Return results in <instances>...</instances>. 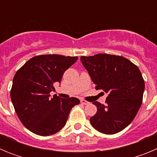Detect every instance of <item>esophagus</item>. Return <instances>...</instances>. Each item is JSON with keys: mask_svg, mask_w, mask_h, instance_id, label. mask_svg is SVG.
<instances>
[{"mask_svg": "<svg viewBox=\"0 0 157 157\" xmlns=\"http://www.w3.org/2000/svg\"><path fill=\"white\" fill-rule=\"evenodd\" d=\"M81 103L83 104V105H89V104H90V102H89V101H86V100H84V99H82L81 100Z\"/></svg>", "mask_w": 157, "mask_h": 157, "instance_id": "obj_1", "label": "esophagus"}]
</instances>
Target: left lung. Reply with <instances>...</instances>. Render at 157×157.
<instances>
[{
  "mask_svg": "<svg viewBox=\"0 0 157 157\" xmlns=\"http://www.w3.org/2000/svg\"><path fill=\"white\" fill-rule=\"evenodd\" d=\"M96 90L109 93L105 105L94 101L98 112L90 119L100 132L114 134L130 124L142 104L145 81L139 68L127 58L100 53L81 56Z\"/></svg>",
  "mask_w": 157,
  "mask_h": 157,
  "instance_id": "8db88e82",
  "label": "left lung"
}]
</instances>
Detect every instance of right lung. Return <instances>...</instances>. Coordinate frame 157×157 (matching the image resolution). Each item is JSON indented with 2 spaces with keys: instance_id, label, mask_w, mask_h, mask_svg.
<instances>
[{
  "instance_id": "1",
  "label": "right lung",
  "mask_w": 157,
  "mask_h": 157,
  "mask_svg": "<svg viewBox=\"0 0 157 157\" xmlns=\"http://www.w3.org/2000/svg\"><path fill=\"white\" fill-rule=\"evenodd\" d=\"M78 56L57 54L35 56L16 71L11 89V100L18 117L26 128L40 136L61 130L71 110L80 103L78 98H51L53 85L60 83L67 69Z\"/></svg>"
}]
</instances>
